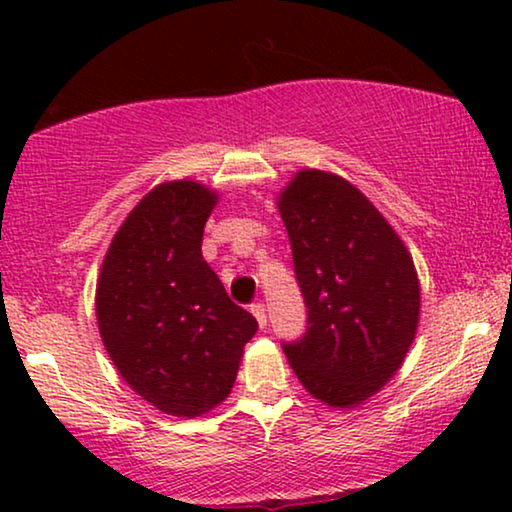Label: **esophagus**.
I'll list each match as a JSON object with an SVG mask.
<instances>
[{"label": "esophagus", "mask_w": 512, "mask_h": 512, "mask_svg": "<svg viewBox=\"0 0 512 512\" xmlns=\"http://www.w3.org/2000/svg\"><path fill=\"white\" fill-rule=\"evenodd\" d=\"M251 314H254V317H256L258 326H261V328L268 326V310H265L263 303H254V305H251Z\"/></svg>", "instance_id": "esophagus-1"}]
</instances>
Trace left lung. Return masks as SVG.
<instances>
[{
	"mask_svg": "<svg viewBox=\"0 0 512 512\" xmlns=\"http://www.w3.org/2000/svg\"><path fill=\"white\" fill-rule=\"evenodd\" d=\"M307 328L282 342L312 396L349 408L401 368L415 340L419 282L408 249L349 181L296 174L279 198Z\"/></svg>",
	"mask_w": 512,
	"mask_h": 512,
	"instance_id": "obj_1",
	"label": "left lung"
}]
</instances>
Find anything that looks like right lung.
I'll return each instance as SVG.
<instances>
[{
  "mask_svg": "<svg viewBox=\"0 0 512 512\" xmlns=\"http://www.w3.org/2000/svg\"><path fill=\"white\" fill-rule=\"evenodd\" d=\"M216 195L170 181L118 230L97 284V324L123 380L177 417H200L233 389L256 319L202 258Z\"/></svg>",
  "mask_w": 512,
  "mask_h": 512,
  "instance_id": "add662e5",
  "label": "right lung"
}]
</instances>
